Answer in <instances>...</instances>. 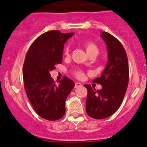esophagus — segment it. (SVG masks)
<instances>
[{
  "instance_id": "obj_1",
  "label": "esophagus",
  "mask_w": 147,
  "mask_h": 147,
  "mask_svg": "<svg viewBox=\"0 0 147 147\" xmlns=\"http://www.w3.org/2000/svg\"><path fill=\"white\" fill-rule=\"evenodd\" d=\"M82 84L80 82H75V88H78V87H80V86H82Z\"/></svg>"
}]
</instances>
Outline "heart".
Wrapping results in <instances>:
<instances>
[{"mask_svg": "<svg viewBox=\"0 0 147 147\" xmlns=\"http://www.w3.org/2000/svg\"><path fill=\"white\" fill-rule=\"evenodd\" d=\"M84 46L85 48V50H86L88 54H91V53H97L98 54V49L97 47V45L94 43L93 42H91V41H88V42H86L84 43ZM64 54L65 55L67 56L69 54V49L68 48H66L64 51ZM75 76L78 78H82L83 76V73L82 71H80V70H77V71H75L74 72Z\"/></svg>", "mask_w": 147, "mask_h": 147, "instance_id": "obj_1", "label": "heart"}]
</instances>
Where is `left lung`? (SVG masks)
<instances>
[{"mask_svg":"<svg viewBox=\"0 0 147 147\" xmlns=\"http://www.w3.org/2000/svg\"><path fill=\"white\" fill-rule=\"evenodd\" d=\"M101 37L107 45L108 62L102 76L93 82L102 88L96 90L90 85H84L88 90L86 112L95 119H105L117 111L129 82L128 59L122 44L107 32H102Z\"/></svg>","mask_w":147,"mask_h":147,"instance_id":"1","label":"left lung"}]
</instances>
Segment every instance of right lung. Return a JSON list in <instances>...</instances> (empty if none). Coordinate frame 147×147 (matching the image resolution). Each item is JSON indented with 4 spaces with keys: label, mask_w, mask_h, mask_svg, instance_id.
Masks as SVG:
<instances>
[{
    "label": "right lung",
    "mask_w": 147,
    "mask_h": 147,
    "mask_svg": "<svg viewBox=\"0 0 147 147\" xmlns=\"http://www.w3.org/2000/svg\"><path fill=\"white\" fill-rule=\"evenodd\" d=\"M74 33L49 31L37 37L30 46L24 61L23 77L27 96L42 119L56 121L65 113V101L74 82L65 76L56 85L50 72L61 64L64 44Z\"/></svg>",
    "instance_id": "add662e5"
}]
</instances>
